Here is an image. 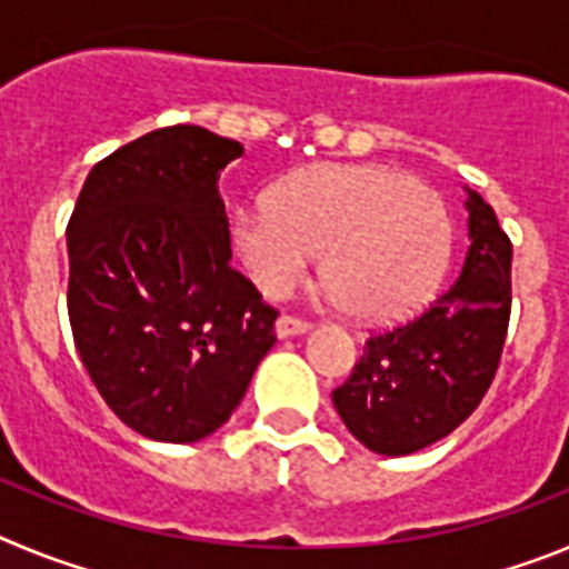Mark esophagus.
Wrapping results in <instances>:
<instances>
[{
	"instance_id": "1",
	"label": "esophagus",
	"mask_w": 569,
	"mask_h": 569,
	"mask_svg": "<svg viewBox=\"0 0 569 569\" xmlns=\"http://www.w3.org/2000/svg\"><path fill=\"white\" fill-rule=\"evenodd\" d=\"M308 330H310V321L296 319V316H281V319L276 321V336H279V339L301 336V333H308Z\"/></svg>"
}]
</instances>
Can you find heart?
Wrapping results in <instances>:
<instances>
[{
	"instance_id": "heart-1",
	"label": "heart",
	"mask_w": 569,
	"mask_h": 569,
	"mask_svg": "<svg viewBox=\"0 0 569 569\" xmlns=\"http://www.w3.org/2000/svg\"><path fill=\"white\" fill-rule=\"evenodd\" d=\"M233 244L250 279L288 296L325 250L321 279L361 321L421 308L450 259V213L439 190L379 164H313L241 208Z\"/></svg>"
}]
</instances>
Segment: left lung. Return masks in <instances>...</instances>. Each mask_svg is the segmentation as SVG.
Masks as SVG:
<instances>
[{
	"label": "left lung",
	"instance_id": "8db88e82",
	"mask_svg": "<svg viewBox=\"0 0 569 569\" xmlns=\"http://www.w3.org/2000/svg\"><path fill=\"white\" fill-rule=\"evenodd\" d=\"M459 279L430 305L365 341L350 379L333 390L347 430L373 453L407 456L453 433L499 370L510 325L512 244L490 204L467 188Z\"/></svg>",
	"mask_w": 569,
	"mask_h": 569
}]
</instances>
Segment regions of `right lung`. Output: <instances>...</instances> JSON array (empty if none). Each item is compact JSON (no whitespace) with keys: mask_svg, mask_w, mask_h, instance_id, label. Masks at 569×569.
<instances>
[{"mask_svg":"<svg viewBox=\"0 0 569 569\" xmlns=\"http://www.w3.org/2000/svg\"><path fill=\"white\" fill-rule=\"evenodd\" d=\"M244 153L196 124L93 164L68 222L79 359L130 430L190 445L224 425L276 345V310L230 264L219 173Z\"/></svg>","mask_w":569,"mask_h":569,"instance_id":"right-lung-1","label":"right lung"}]
</instances>
